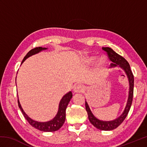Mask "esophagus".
I'll list each match as a JSON object with an SVG mask.
<instances>
[{
	"label": "esophagus",
	"instance_id": "34e87169",
	"mask_svg": "<svg viewBox=\"0 0 147 147\" xmlns=\"http://www.w3.org/2000/svg\"><path fill=\"white\" fill-rule=\"evenodd\" d=\"M74 93H82L84 91V87L82 85H77L74 87Z\"/></svg>",
	"mask_w": 147,
	"mask_h": 147
}]
</instances>
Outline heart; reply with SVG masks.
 <instances>
[{
	"label": "heart",
	"mask_w": 147,
	"mask_h": 147,
	"mask_svg": "<svg viewBox=\"0 0 147 147\" xmlns=\"http://www.w3.org/2000/svg\"><path fill=\"white\" fill-rule=\"evenodd\" d=\"M95 59L96 58L94 57H89L88 59V62H90V63H92V62H93L95 61ZM105 63V59L104 57H100L99 59V60L98 61V65L99 66H102V65H104Z\"/></svg>",
	"instance_id": "b5f03b06"
}]
</instances>
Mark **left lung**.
Instances as JSON below:
<instances>
[{
    "label": "left lung",
    "instance_id": "left-lung-1",
    "mask_svg": "<svg viewBox=\"0 0 147 147\" xmlns=\"http://www.w3.org/2000/svg\"><path fill=\"white\" fill-rule=\"evenodd\" d=\"M102 50L106 52L108 56V58L112 62L111 63V67L119 66L123 68L124 71L127 74V76L128 78L129 83V96L127 99V104L125 107V109L123 112V113L121 114V116L117 118L116 119L111 121H103L98 119L94 115H93L92 112L90 109L89 106L85 102V107L86 111L88 115V119L90 123L96 128L103 131H111L116 128L120 124L123 123L124 120L125 119L127 114L130 110L131 106L132 104L133 97V90H134V76L131 70L130 69V65L125 59L122 57L120 55L115 52L113 50L109 47H102Z\"/></svg>",
    "mask_w": 147,
    "mask_h": 147
}]
</instances>
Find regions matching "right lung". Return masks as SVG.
Here are the masks:
<instances>
[{"instance_id": "obj_1", "label": "right lung", "mask_w": 147, "mask_h": 147, "mask_svg": "<svg viewBox=\"0 0 147 147\" xmlns=\"http://www.w3.org/2000/svg\"><path fill=\"white\" fill-rule=\"evenodd\" d=\"M45 49H47V48H42L41 47L32 49L30 51L27 53V54L25 55V57H24L23 61H22L21 64L23 63L28 57H30V56H32V55L37 54V53H38L39 52L42 51V50ZM72 96H73V94H72L71 92H69L67 93V94H65L61 99L60 103H59L58 112L57 115H55V117L52 120L48 122H45V123H40V122L35 121L30 118L28 116V115L26 114L25 112H24L23 109H22L20 105V103L19 102V99H18V102L19 107L21 109L24 117H25V119L30 123L31 126H32L37 129L42 131L52 132L55 131L60 129L64 124L65 119V109H66L67 106L69 104V102L71 98H72Z\"/></svg>"}]
</instances>
